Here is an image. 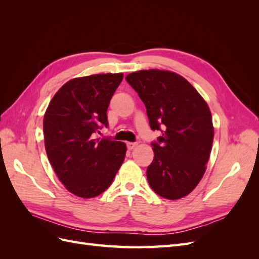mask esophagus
Here are the masks:
<instances>
[{
    "instance_id": "esophagus-1",
    "label": "esophagus",
    "mask_w": 259,
    "mask_h": 259,
    "mask_svg": "<svg viewBox=\"0 0 259 259\" xmlns=\"http://www.w3.org/2000/svg\"><path fill=\"white\" fill-rule=\"evenodd\" d=\"M126 146H127V149H130V150H133V149H134L137 146V144L136 143H127Z\"/></svg>"
}]
</instances>
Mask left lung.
Returning a JSON list of instances; mask_svg holds the SVG:
<instances>
[{
    "instance_id": "left-lung-1",
    "label": "left lung",
    "mask_w": 259,
    "mask_h": 259,
    "mask_svg": "<svg viewBox=\"0 0 259 259\" xmlns=\"http://www.w3.org/2000/svg\"><path fill=\"white\" fill-rule=\"evenodd\" d=\"M147 109L154 158L147 179L160 197L177 200L189 194L204 175L214 139L207 104L182 75L151 69L126 75Z\"/></svg>"
}]
</instances>
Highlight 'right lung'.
I'll use <instances>...</instances> for the list:
<instances>
[{"label":"right lung","mask_w":259,"mask_h":259,"mask_svg":"<svg viewBox=\"0 0 259 259\" xmlns=\"http://www.w3.org/2000/svg\"><path fill=\"white\" fill-rule=\"evenodd\" d=\"M122 79V73H106L70 80L45 112L46 153L60 182L77 197L94 198L107 190L124 161V143L95 138L108 127V107Z\"/></svg>","instance_id":"1"}]
</instances>
